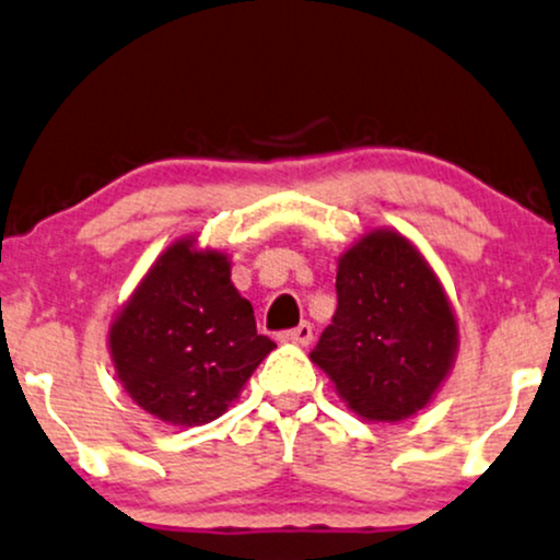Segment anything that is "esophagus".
Listing matches in <instances>:
<instances>
[{
  "label": "esophagus",
  "instance_id": "34e87169",
  "mask_svg": "<svg viewBox=\"0 0 560 560\" xmlns=\"http://www.w3.org/2000/svg\"><path fill=\"white\" fill-rule=\"evenodd\" d=\"M280 340L282 342H295V345H312V340H314L312 324L301 322L295 329H288V332H282Z\"/></svg>",
  "mask_w": 560,
  "mask_h": 560
}]
</instances>
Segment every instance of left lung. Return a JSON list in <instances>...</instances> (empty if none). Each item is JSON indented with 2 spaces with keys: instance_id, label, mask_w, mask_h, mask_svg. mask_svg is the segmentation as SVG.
I'll use <instances>...</instances> for the list:
<instances>
[{
  "instance_id": "8db88e82",
  "label": "left lung",
  "mask_w": 560,
  "mask_h": 560,
  "mask_svg": "<svg viewBox=\"0 0 560 560\" xmlns=\"http://www.w3.org/2000/svg\"><path fill=\"white\" fill-rule=\"evenodd\" d=\"M335 288L337 312L312 361L358 418H412L457 358V314L439 275L410 238L376 228L337 259Z\"/></svg>"
}]
</instances>
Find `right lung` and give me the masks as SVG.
<instances>
[{
  "instance_id": "add662e5",
  "label": "right lung",
  "mask_w": 560,
  "mask_h": 560,
  "mask_svg": "<svg viewBox=\"0 0 560 560\" xmlns=\"http://www.w3.org/2000/svg\"><path fill=\"white\" fill-rule=\"evenodd\" d=\"M275 350L231 282L223 248L176 238L108 324L116 376L144 412L168 425H205L236 402Z\"/></svg>"
}]
</instances>
